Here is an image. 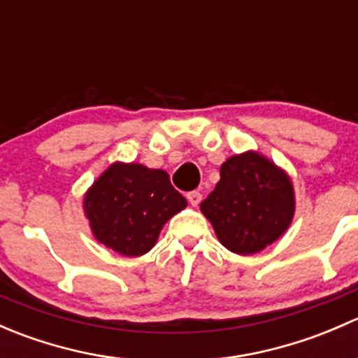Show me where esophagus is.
<instances>
[{"instance_id": "1", "label": "esophagus", "mask_w": 358, "mask_h": 358, "mask_svg": "<svg viewBox=\"0 0 358 358\" xmlns=\"http://www.w3.org/2000/svg\"><path fill=\"white\" fill-rule=\"evenodd\" d=\"M187 199H189V202H190V204H192V206H199L202 196H201L199 192H197V190H194V192L187 194Z\"/></svg>"}]
</instances>
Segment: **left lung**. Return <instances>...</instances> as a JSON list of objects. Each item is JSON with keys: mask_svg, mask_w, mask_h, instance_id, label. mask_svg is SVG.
Returning a JSON list of instances; mask_svg holds the SVG:
<instances>
[{"mask_svg": "<svg viewBox=\"0 0 358 358\" xmlns=\"http://www.w3.org/2000/svg\"><path fill=\"white\" fill-rule=\"evenodd\" d=\"M201 211L229 251L255 255L289 229L296 211L292 180L256 150L236 154L222 164L220 182Z\"/></svg>", "mask_w": 358, "mask_h": 358, "instance_id": "8db88e82", "label": "left lung"}]
</instances>
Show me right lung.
<instances>
[{"instance_id":"add662e5","label":"right lung","mask_w":358,"mask_h":358,"mask_svg":"<svg viewBox=\"0 0 358 358\" xmlns=\"http://www.w3.org/2000/svg\"><path fill=\"white\" fill-rule=\"evenodd\" d=\"M185 208L168 173L140 162H112L83 196L93 237L131 258L156 246L166 222Z\"/></svg>"}]
</instances>
